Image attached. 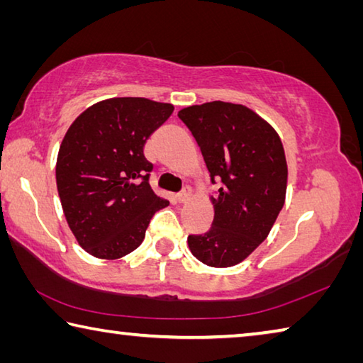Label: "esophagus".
Here are the masks:
<instances>
[{"instance_id":"esophagus-1","label":"esophagus","mask_w":363,"mask_h":363,"mask_svg":"<svg viewBox=\"0 0 363 363\" xmlns=\"http://www.w3.org/2000/svg\"><path fill=\"white\" fill-rule=\"evenodd\" d=\"M189 199H190V189L189 187H186L182 190V192L177 194V201H179V203H186Z\"/></svg>"}]
</instances>
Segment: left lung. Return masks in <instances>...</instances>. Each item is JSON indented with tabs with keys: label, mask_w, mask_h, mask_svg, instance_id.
<instances>
[{
	"label": "left lung",
	"mask_w": 363,
	"mask_h": 363,
	"mask_svg": "<svg viewBox=\"0 0 363 363\" xmlns=\"http://www.w3.org/2000/svg\"><path fill=\"white\" fill-rule=\"evenodd\" d=\"M209 171L220 181L213 225L189 235V247L204 265L225 268L260 246L284 206L286 154L278 133L242 104L211 101L181 109Z\"/></svg>",
	"instance_id": "8db88e82"
}]
</instances>
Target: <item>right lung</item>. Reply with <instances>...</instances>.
Returning <instances> with one entry per match:
<instances>
[{
  "label": "right lung",
  "mask_w": 363,
  "mask_h": 363,
  "mask_svg": "<svg viewBox=\"0 0 363 363\" xmlns=\"http://www.w3.org/2000/svg\"><path fill=\"white\" fill-rule=\"evenodd\" d=\"M174 106L109 98L71 123L57 157V189L72 235L90 255L114 260L141 245L152 216L169 201L149 184L144 144Z\"/></svg>",
  "instance_id": "obj_1"
}]
</instances>
